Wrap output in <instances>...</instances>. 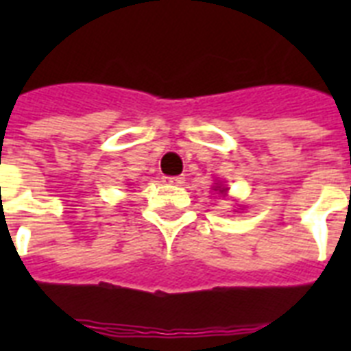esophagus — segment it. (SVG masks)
Listing matches in <instances>:
<instances>
[{
	"label": "esophagus",
	"instance_id": "obj_1",
	"mask_svg": "<svg viewBox=\"0 0 351 351\" xmlns=\"http://www.w3.org/2000/svg\"><path fill=\"white\" fill-rule=\"evenodd\" d=\"M162 182L167 186H180V184H184V176H164Z\"/></svg>",
	"mask_w": 351,
	"mask_h": 351
}]
</instances>
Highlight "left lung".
I'll list each match as a JSON object with an SVG mask.
<instances>
[{"mask_svg":"<svg viewBox=\"0 0 351 351\" xmlns=\"http://www.w3.org/2000/svg\"><path fill=\"white\" fill-rule=\"evenodd\" d=\"M213 189L215 191H219V195H226V193H228V187H224V184H217V186H213Z\"/></svg>","mask_w":351,"mask_h":351,"instance_id":"obj_1","label":"left lung"}]
</instances>
